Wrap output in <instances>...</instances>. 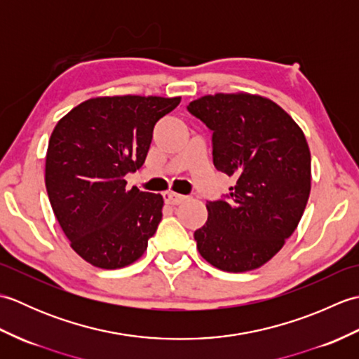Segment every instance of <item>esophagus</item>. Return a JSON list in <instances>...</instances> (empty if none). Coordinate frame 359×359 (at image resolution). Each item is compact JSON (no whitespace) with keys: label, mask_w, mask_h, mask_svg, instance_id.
<instances>
[{"label":"esophagus","mask_w":359,"mask_h":359,"mask_svg":"<svg viewBox=\"0 0 359 359\" xmlns=\"http://www.w3.org/2000/svg\"><path fill=\"white\" fill-rule=\"evenodd\" d=\"M187 199L185 196H182V194H175V193H172V191H166L165 194H163V201H165V203H168V205H179V203H182Z\"/></svg>","instance_id":"obj_1"}]
</instances>
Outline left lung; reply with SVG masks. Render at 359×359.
<instances>
[{"mask_svg":"<svg viewBox=\"0 0 359 359\" xmlns=\"http://www.w3.org/2000/svg\"><path fill=\"white\" fill-rule=\"evenodd\" d=\"M187 109L212 133L216 170L236 180L222 199L207 201V222L194 231L197 250L219 270L259 269L284 247L306 210V135L280 106L259 95H205Z\"/></svg>","mask_w":359,"mask_h":359,"instance_id":"left-lung-1","label":"left lung"}]
</instances>
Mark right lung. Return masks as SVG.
<instances>
[{"instance_id": "obj_1", "label": "right lung", "mask_w": 359, "mask_h": 359, "mask_svg": "<svg viewBox=\"0 0 359 359\" xmlns=\"http://www.w3.org/2000/svg\"><path fill=\"white\" fill-rule=\"evenodd\" d=\"M180 97H98L58 121L46 154V189L72 250L114 270L135 262L162 220L163 199L126 187L144 163L157 121Z\"/></svg>"}]
</instances>
